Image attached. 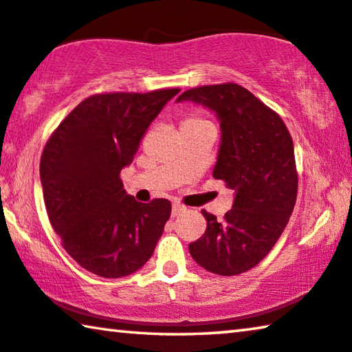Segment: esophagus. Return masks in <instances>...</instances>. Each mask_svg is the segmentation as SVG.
Instances as JSON below:
<instances>
[{"instance_id": "esophagus-1", "label": "esophagus", "mask_w": 352, "mask_h": 352, "mask_svg": "<svg viewBox=\"0 0 352 352\" xmlns=\"http://www.w3.org/2000/svg\"><path fill=\"white\" fill-rule=\"evenodd\" d=\"M184 211H186V206H182L181 203H173V210H171L173 216H179V214Z\"/></svg>"}]
</instances>
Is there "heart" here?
Returning <instances> with one entry per match:
<instances>
[{
	"label": "heart",
	"mask_w": 352,
	"mask_h": 352,
	"mask_svg": "<svg viewBox=\"0 0 352 352\" xmlns=\"http://www.w3.org/2000/svg\"><path fill=\"white\" fill-rule=\"evenodd\" d=\"M198 125H211V124L205 119V117H201L198 114H190V116H187L184 120H182L181 129L182 126H198Z\"/></svg>",
	"instance_id": "obj_1"
}]
</instances>
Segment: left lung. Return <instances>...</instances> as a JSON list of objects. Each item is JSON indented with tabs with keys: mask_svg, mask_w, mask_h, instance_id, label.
<instances>
[{
	"mask_svg": "<svg viewBox=\"0 0 352 352\" xmlns=\"http://www.w3.org/2000/svg\"><path fill=\"white\" fill-rule=\"evenodd\" d=\"M212 111L221 124V147L212 176L235 190L222 222L201 211L206 232L188 244L208 272L235 276L262 261L286 228L297 200L294 142L286 124L241 85H203L182 94Z\"/></svg>",
	"mask_w": 352,
	"mask_h": 352,
	"instance_id": "8db88e82",
	"label": "left lung"
}]
</instances>
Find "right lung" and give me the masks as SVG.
I'll return each instance as SVG.
<instances>
[{
  "label": "right lung",
  "mask_w": 352,
  "mask_h": 352,
  "mask_svg": "<svg viewBox=\"0 0 352 352\" xmlns=\"http://www.w3.org/2000/svg\"><path fill=\"white\" fill-rule=\"evenodd\" d=\"M179 89L100 94L79 103L45 144L39 175L50 226L87 272L122 278L149 261L171 203H140L125 192L122 168Z\"/></svg>",
  "instance_id": "obj_1"
}]
</instances>
